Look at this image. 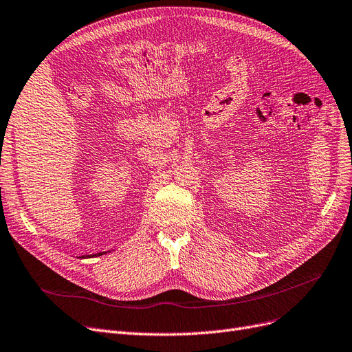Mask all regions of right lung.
Returning a JSON list of instances; mask_svg holds the SVG:
<instances>
[{"label":"right lung","instance_id":"1","mask_svg":"<svg viewBox=\"0 0 352 352\" xmlns=\"http://www.w3.org/2000/svg\"><path fill=\"white\" fill-rule=\"evenodd\" d=\"M100 254H102V253H98V254H95V256H100ZM85 257H86V256H85Z\"/></svg>","mask_w":352,"mask_h":352}]
</instances>
